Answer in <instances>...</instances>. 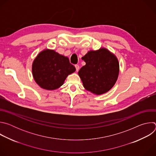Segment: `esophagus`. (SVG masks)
I'll return each instance as SVG.
<instances>
[{"mask_svg":"<svg viewBox=\"0 0 156 156\" xmlns=\"http://www.w3.org/2000/svg\"><path fill=\"white\" fill-rule=\"evenodd\" d=\"M75 68H76V70L78 71L79 69H80V66L78 64H76V65H75Z\"/></svg>","mask_w":156,"mask_h":156,"instance_id":"esophagus-1","label":"esophagus"}]
</instances>
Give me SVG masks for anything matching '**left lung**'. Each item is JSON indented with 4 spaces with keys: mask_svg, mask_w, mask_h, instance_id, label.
<instances>
[{
    "mask_svg": "<svg viewBox=\"0 0 156 156\" xmlns=\"http://www.w3.org/2000/svg\"><path fill=\"white\" fill-rule=\"evenodd\" d=\"M82 59L86 65L78 75L86 90L97 95L108 91L116 83L119 63L112 53L105 48L89 51Z\"/></svg>",
    "mask_w": 156,
    "mask_h": 156,
    "instance_id": "8db88e82",
    "label": "left lung"
}]
</instances>
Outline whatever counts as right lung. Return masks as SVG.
Wrapping results in <instances>:
<instances>
[{"instance_id":"add662e5","label":"right lung","mask_w":156,"mask_h":156,"mask_svg":"<svg viewBox=\"0 0 156 156\" xmlns=\"http://www.w3.org/2000/svg\"><path fill=\"white\" fill-rule=\"evenodd\" d=\"M75 70L68 57L49 49L40 52L32 65L35 81L41 87L48 90L58 88L67 76Z\"/></svg>"}]
</instances>
